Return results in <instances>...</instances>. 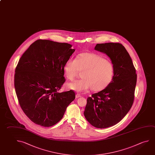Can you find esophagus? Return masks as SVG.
Wrapping results in <instances>:
<instances>
[{
  "instance_id": "obj_1",
  "label": "esophagus",
  "mask_w": 155,
  "mask_h": 155,
  "mask_svg": "<svg viewBox=\"0 0 155 155\" xmlns=\"http://www.w3.org/2000/svg\"><path fill=\"white\" fill-rule=\"evenodd\" d=\"M81 97V95H80L79 94H77L76 95V98Z\"/></svg>"
}]
</instances>
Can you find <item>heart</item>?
<instances>
[{"mask_svg": "<svg viewBox=\"0 0 155 155\" xmlns=\"http://www.w3.org/2000/svg\"><path fill=\"white\" fill-rule=\"evenodd\" d=\"M63 70L70 80H73L79 71L83 72V78L67 84L68 88L77 92L86 91L91 88L94 91L102 90L110 84L114 76L111 63L102 56L89 53L68 59Z\"/></svg>", "mask_w": 155, "mask_h": 155, "instance_id": "1", "label": "heart"}]
</instances>
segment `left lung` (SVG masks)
<instances>
[{
  "label": "left lung",
  "instance_id": "obj_1",
  "mask_svg": "<svg viewBox=\"0 0 155 155\" xmlns=\"http://www.w3.org/2000/svg\"><path fill=\"white\" fill-rule=\"evenodd\" d=\"M95 50L110 58L114 66V76L104 89L87 97L84 115L93 126L105 128L120 122L130 110L137 74L130 55L121 44H97Z\"/></svg>",
  "mask_w": 155,
  "mask_h": 155
}]
</instances>
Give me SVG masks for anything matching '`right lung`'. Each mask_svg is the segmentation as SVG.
Segmentation results:
<instances>
[{
  "label": "right lung",
  "mask_w": 155,
  "mask_h": 155,
  "mask_svg": "<svg viewBox=\"0 0 155 155\" xmlns=\"http://www.w3.org/2000/svg\"><path fill=\"white\" fill-rule=\"evenodd\" d=\"M67 43L38 40L19 59L14 84L23 111L37 125L52 126L75 98L72 90L58 92L65 81L64 66L75 49Z\"/></svg>",
  "instance_id": "add662e5"
}]
</instances>
